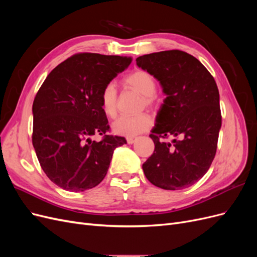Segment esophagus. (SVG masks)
<instances>
[{
	"instance_id": "esophagus-1",
	"label": "esophagus",
	"mask_w": 257,
	"mask_h": 257,
	"mask_svg": "<svg viewBox=\"0 0 257 257\" xmlns=\"http://www.w3.org/2000/svg\"><path fill=\"white\" fill-rule=\"evenodd\" d=\"M135 141H136V137H127L126 138L127 144H134Z\"/></svg>"
}]
</instances>
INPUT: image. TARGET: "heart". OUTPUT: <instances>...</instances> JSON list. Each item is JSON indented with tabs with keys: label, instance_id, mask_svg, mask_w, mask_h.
I'll return each mask as SVG.
<instances>
[{
	"label": "heart",
	"instance_id": "1",
	"mask_svg": "<svg viewBox=\"0 0 257 257\" xmlns=\"http://www.w3.org/2000/svg\"><path fill=\"white\" fill-rule=\"evenodd\" d=\"M124 83L128 87L135 89L143 95V105L152 106L157 102V81L154 77L144 69H136L133 73L124 77ZM116 98L118 93L112 82L105 84L99 95L100 107L104 113L114 118L116 114ZM152 125V119L148 113H139L136 115H122L116 119L112 124V131L115 134L134 137L138 134L144 133Z\"/></svg>",
	"mask_w": 257,
	"mask_h": 257
}]
</instances>
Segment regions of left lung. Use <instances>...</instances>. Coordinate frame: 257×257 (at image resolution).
I'll list each match as a JSON object with an SVG mask.
<instances>
[{
  "label": "left lung",
  "instance_id": "left-lung-1",
  "mask_svg": "<svg viewBox=\"0 0 257 257\" xmlns=\"http://www.w3.org/2000/svg\"><path fill=\"white\" fill-rule=\"evenodd\" d=\"M136 63L160 81L166 95L151 131L155 148L143 164L144 173L158 188H189L204 177L215 157L222 125L215 80L196 58L181 50L145 54ZM168 137L172 142L164 141Z\"/></svg>",
  "mask_w": 257,
  "mask_h": 257
}]
</instances>
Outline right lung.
Masks as SVG:
<instances>
[{
  "label": "right lung",
  "mask_w": 257,
  "mask_h": 257,
  "mask_svg": "<svg viewBox=\"0 0 257 257\" xmlns=\"http://www.w3.org/2000/svg\"><path fill=\"white\" fill-rule=\"evenodd\" d=\"M132 58L77 53L53 68L33 102L32 143L44 173L61 189L83 192L103 181L113 150L126 144L109 135L99 95ZM93 135L103 136L91 141Z\"/></svg>",
  "instance_id": "right-lung-1"
}]
</instances>
